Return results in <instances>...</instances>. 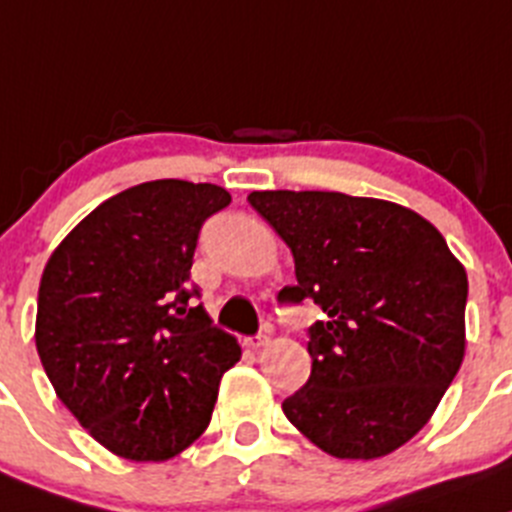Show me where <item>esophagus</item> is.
Returning <instances> with one entry per match:
<instances>
[{
	"label": "esophagus",
	"instance_id": "34e87169",
	"mask_svg": "<svg viewBox=\"0 0 512 512\" xmlns=\"http://www.w3.org/2000/svg\"><path fill=\"white\" fill-rule=\"evenodd\" d=\"M246 344L251 349H261V347H266V344H269V334H259V337H251V339H246Z\"/></svg>",
	"mask_w": 512,
	"mask_h": 512
}]
</instances>
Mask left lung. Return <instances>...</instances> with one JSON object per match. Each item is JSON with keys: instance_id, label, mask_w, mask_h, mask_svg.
I'll use <instances>...</instances> for the list:
<instances>
[{"instance_id": "obj_1", "label": "left lung", "mask_w": 512, "mask_h": 512, "mask_svg": "<svg viewBox=\"0 0 512 512\" xmlns=\"http://www.w3.org/2000/svg\"><path fill=\"white\" fill-rule=\"evenodd\" d=\"M291 248L296 286L326 319L309 329V382L284 415L342 460H374L410 442L465 357V266L420 213L329 191L248 196Z\"/></svg>"}]
</instances>
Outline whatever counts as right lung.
<instances>
[{
  "label": "right lung",
  "mask_w": 512,
  "mask_h": 512,
  "mask_svg": "<svg viewBox=\"0 0 512 512\" xmlns=\"http://www.w3.org/2000/svg\"><path fill=\"white\" fill-rule=\"evenodd\" d=\"M231 203L213 183L150 180L107 198L52 251L34 342L62 405L113 455L165 462L203 435L231 334L188 306L203 221Z\"/></svg>",
  "instance_id": "1"
}]
</instances>
